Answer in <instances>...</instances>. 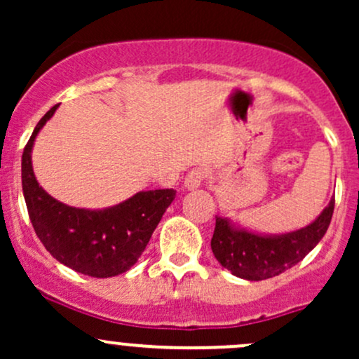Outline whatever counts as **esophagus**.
<instances>
[{
    "instance_id": "1",
    "label": "esophagus",
    "mask_w": 359,
    "mask_h": 359,
    "mask_svg": "<svg viewBox=\"0 0 359 359\" xmlns=\"http://www.w3.org/2000/svg\"><path fill=\"white\" fill-rule=\"evenodd\" d=\"M205 179H208V172L203 170V168H196V170H192L184 179V187L187 191H196V189H199L203 185Z\"/></svg>"
}]
</instances>
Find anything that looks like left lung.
<instances>
[{
	"mask_svg": "<svg viewBox=\"0 0 359 359\" xmlns=\"http://www.w3.org/2000/svg\"><path fill=\"white\" fill-rule=\"evenodd\" d=\"M334 212V197L306 228L282 234L251 231L229 217L216 216L211 240L214 257L234 277L266 280L297 265L323 240Z\"/></svg>",
	"mask_w": 359,
	"mask_h": 359,
	"instance_id": "8db88e82",
	"label": "left lung"
}]
</instances>
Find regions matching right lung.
<instances>
[{
	"instance_id": "1",
	"label": "right lung",
	"mask_w": 359,
	"mask_h": 359,
	"mask_svg": "<svg viewBox=\"0 0 359 359\" xmlns=\"http://www.w3.org/2000/svg\"><path fill=\"white\" fill-rule=\"evenodd\" d=\"M57 108L59 104L40 119L23 150L22 187L28 216L36 236L62 265L89 277H116L142 257L163 212L175 199V191H140L102 209L72 208L53 199L36 180L32 151L36 135Z\"/></svg>"
}]
</instances>
